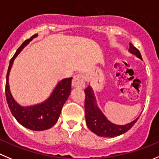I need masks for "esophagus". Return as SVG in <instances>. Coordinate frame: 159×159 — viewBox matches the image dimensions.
Returning a JSON list of instances; mask_svg holds the SVG:
<instances>
[{
  "instance_id": "34e87169",
  "label": "esophagus",
  "mask_w": 159,
  "mask_h": 159,
  "mask_svg": "<svg viewBox=\"0 0 159 159\" xmlns=\"http://www.w3.org/2000/svg\"><path fill=\"white\" fill-rule=\"evenodd\" d=\"M72 85L75 88H84L85 86V79L82 74H78L73 77Z\"/></svg>"
}]
</instances>
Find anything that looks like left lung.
<instances>
[{
    "instance_id": "1",
    "label": "left lung",
    "mask_w": 159,
    "mask_h": 159,
    "mask_svg": "<svg viewBox=\"0 0 159 159\" xmlns=\"http://www.w3.org/2000/svg\"><path fill=\"white\" fill-rule=\"evenodd\" d=\"M129 51V53L134 54L137 58L142 60L140 51L132 43H130ZM84 92L86 95L85 105H84L86 123L89 129L99 137H114L125 134L132 128V126L140 117L139 116L137 119L126 125H117L112 123L107 119L106 116L102 113L97 105L96 98L92 87L89 85L84 90Z\"/></svg>"
}]
</instances>
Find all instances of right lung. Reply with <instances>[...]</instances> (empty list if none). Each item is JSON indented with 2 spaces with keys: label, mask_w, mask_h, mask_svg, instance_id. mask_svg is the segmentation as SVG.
Instances as JSON below:
<instances>
[{
  "label": "right lung",
  "mask_w": 159,
  "mask_h": 159,
  "mask_svg": "<svg viewBox=\"0 0 159 159\" xmlns=\"http://www.w3.org/2000/svg\"><path fill=\"white\" fill-rule=\"evenodd\" d=\"M37 36V34H34L30 39L24 41L16 51L12 58L10 60L6 77L5 93L11 112L16 120L27 129L34 131H41L50 129L58 122L61 108L70 95L72 78H66L60 80L49 98L42 103L30 106H22L13 98L11 93L8 82L9 73L13 62L23 48Z\"/></svg>",
  "instance_id": "1"
}]
</instances>
